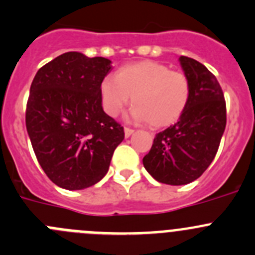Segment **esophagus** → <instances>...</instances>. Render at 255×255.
<instances>
[{"instance_id": "34e87169", "label": "esophagus", "mask_w": 255, "mask_h": 255, "mask_svg": "<svg viewBox=\"0 0 255 255\" xmlns=\"http://www.w3.org/2000/svg\"><path fill=\"white\" fill-rule=\"evenodd\" d=\"M133 133H134V129H132V128H128V127L125 128V137L126 138L130 137V135H132Z\"/></svg>"}]
</instances>
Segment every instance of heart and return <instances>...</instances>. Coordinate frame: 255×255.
Segmentation results:
<instances>
[{
  "label": "heart",
  "mask_w": 255,
  "mask_h": 255,
  "mask_svg": "<svg viewBox=\"0 0 255 255\" xmlns=\"http://www.w3.org/2000/svg\"><path fill=\"white\" fill-rule=\"evenodd\" d=\"M190 81L183 72L170 71L155 61H140L120 68L116 77L103 78L100 87L103 110L116 117L129 103L132 117L155 128L177 122L190 100Z\"/></svg>",
  "instance_id": "obj_1"
}]
</instances>
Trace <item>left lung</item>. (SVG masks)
<instances>
[{
  "label": "left lung",
  "instance_id": "left-lung-1",
  "mask_svg": "<svg viewBox=\"0 0 255 255\" xmlns=\"http://www.w3.org/2000/svg\"><path fill=\"white\" fill-rule=\"evenodd\" d=\"M190 81V100L175 125L155 134L143 165L155 180L183 185L201 177L217 154L227 125L223 91L201 62L179 57Z\"/></svg>",
  "mask_w": 255,
  "mask_h": 255
}]
</instances>
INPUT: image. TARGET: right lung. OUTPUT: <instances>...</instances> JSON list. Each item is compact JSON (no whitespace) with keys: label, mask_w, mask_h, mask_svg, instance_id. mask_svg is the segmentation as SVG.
Wrapping results in <instances>:
<instances>
[{"label":"right lung","mask_w":255,"mask_h":255,"mask_svg":"<svg viewBox=\"0 0 255 255\" xmlns=\"http://www.w3.org/2000/svg\"><path fill=\"white\" fill-rule=\"evenodd\" d=\"M112 62L67 52L41 67L27 101L26 128L47 177L68 190L100 182L117 145L120 123L106 115L100 87Z\"/></svg>","instance_id":"right-lung-1"}]
</instances>
